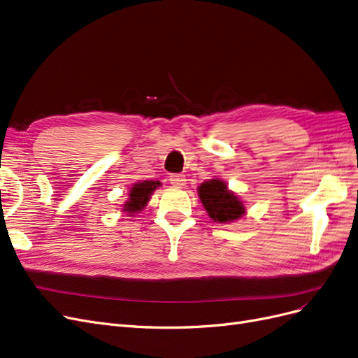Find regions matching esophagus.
Wrapping results in <instances>:
<instances>
[{"instance_id": "1", "label": "esophagus", "mask_w": 358, "mask_h": 358, "mask_svg": "<svg viewBox=\"0 0 358 358\" xmlns=\"http://www.w3.org/2000/svg\"><path fill=\"white\" fill-rule=\"evenodd\" d=\"M169 180H170L171 185H173V187H178V188L183 187V185L187 183V179H185L183 175H171V176L169 178Z\"/></svg>"}]
</instances>
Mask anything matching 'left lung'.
Here are the masks:
<instances>
[{
    "instance_id": "left-lung-1",
    "label": "left lung",
    "mask_w": 358,
    "mask_h": 358,
    "mask_svg": "<svg viewBox=\"0 0 358 358\" xmlns=\"http://www.w3.org/2000/svg\"><path fill=\"white\" fill-rule=\"evenodd\" d=\"M199 196L207 215L219 224L234 222L245 213L243 201L220 179H210L201 183L199 187Z\"/></svg>"
}]
</instances>
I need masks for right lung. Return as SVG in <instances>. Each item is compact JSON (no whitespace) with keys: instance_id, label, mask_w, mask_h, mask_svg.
Returning a JSON list of instances; mask_svg holds the SVG:
<instances>
[{"instance_id":"1","label":"right lung","mask_w":358,"mask_h":358,"mask_svg":"<svg viewBox=\"0 0 358 358\" xmlns=\"http://www.w3.org/2000/svg\"><path fill=\"white\" fill-rule=\"evenodd\" d=\"M162 187V183L158 180H143L134 183L130 188L129 199L122 204V212H127L129 216H133V213H139L143 210L146 203L150 201L152 192Z\"/></svg>"}]
</instances>
